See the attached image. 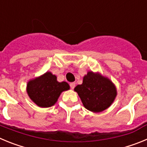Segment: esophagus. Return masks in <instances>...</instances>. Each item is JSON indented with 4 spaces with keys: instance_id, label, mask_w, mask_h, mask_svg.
Listing matches in <instances>:
<instances>
[{
    "instance_id": "1",
    "label": "esophagus",
    "mask_w": 147,
    "mask_h": 147,
    "mask_svg": "<svg viewBox=\"0 0 147 147\" xmlns=\"http://www.w3.org/2000/svg\"><path fill=\"white\" fill-rule=\"evenodd\" d=\"M75 85H76V84H75L74 82H71V84H70V86H71V89H74V88H75Z\"/></svg>"
}]
</instances>
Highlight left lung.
Listing matches in <instances>:
<instances>
[{
  "label": "left lung",
  "instance_id": "obj_1",
  "mask_svg": "<svg viewBox=\"0 0 147 147\" xmlns=\"http://www.w3.org/2000/svg\"><path fill=\"white\" fill-rule=\"evenodd\" d=\"M84 107L93 113L102 112L110 107L117 96V89L111 80L98 72L90 71L83 77L82 85L74 88Z\"/></svg>",
  "mask_w": 147,
  "mask_h": 147
}]
</instances>
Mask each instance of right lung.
<instances>
[{
    "label": "right lung",
    "instance_id": "right-lung-1",
    "mask_svg": "<svg viewBox=\"0 0 147 147\" xmlns=\"http://www.w3.org/2000/svg\"><path fill=\"white\" fill-rule=\"evenodd\" d=\"M69 89L68 83L58 82L57 76L51 71L30 80L26 85V92L30 99L42 108L55 105L61 93Z\"/></svg>",
    "mask_w": 147,
    "mask_h": 147
}]
</instances>
